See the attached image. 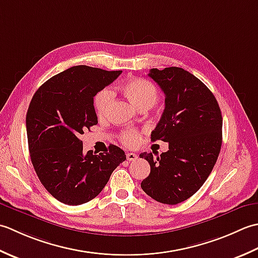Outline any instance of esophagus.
<instances>
[{"mask_svg":"<svg viewBox=\"0 0 258 258\" xmlns=\"http://www.w3.org/2000/svg\"><path fill=\"white\" fill-rule=\"evenodd\" d=\"M137 158H138V156H137L136 154H134V152H128V154H127V160L128 161H134Z\"/></svg>","mask_w":258,"mask_h":258,"instance_id":"esophagus-1","label":"esophagus"}]
</instances>
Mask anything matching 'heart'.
Wrapping results in <instances>:
<instances>
[{
	"label": "heart",
	"mask_w": 258,
	"mask_h": 258,
	"mask_svg": "<svg viewBox=\"0 0 258 258\" xmlns=\"http://www.w3.org/2000/svg\"><path fill=\"white\" fill-rule=\"evenodd\" d=\"M122 91L136 107L140 109L151 108L158 100V91L156 87L144 79H131L122 86ZM112 101V92L109 89L100 90L93 99V106L99 117H104L109 111ZM120 140L124 145L134 147L139 143L140 133L138 130L128 128L120 134Z\"/></svg>",
	"instance_id": "b5f03b06"
}]
</instances>
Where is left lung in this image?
<instances>
[{
	"label": "left lung",
	"mask_w": 258,
	"mask_h": 258,
	"mask_svg": "<svg viewBox=\"0 0 258 258\" xmlns=\"http://www.w3.org/2000/svg\"><path fill=\"white\" fill-rule=\"evenodd\" d=\"M148 76L165 93V110L151 140L169 144L156 157L140 155L150 165L141 182L155 201L176 205L191 197L212 172L222 147L223 118L213 92L190 72L170 67Z\"/></svg>",
	"instance_id": "left-lung-1"
}]
</instances>
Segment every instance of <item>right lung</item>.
Wrapping results in <instances>:
<instances>
[{"instance_id":"right-lung-1","label":"right lung","mask_w":258,"mask_h":258,"mask_svg":"<svg viewBox=\"0 0 258 258\" xmlns=\"http://www.w3.org/2000/svg\"><path fill=\"white\" fill-rule=\"evenodd\" d=\"M121 71L77 66L50 78L26 112L30 157L42 185L66 205L90 202L107 185L125 155L117 146L96 155L83 152L79 136L98 123L93 97Z\"/></svg>"}]
</instances>
